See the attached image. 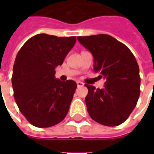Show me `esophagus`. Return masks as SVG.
Instances as JSON below:
<instances>
[{
    "instance_id": "1",
    "label": "esophagus",
    "mask_w": 154,
    "mask_h": 154,
    "mask_svg": "<svg viewBox=\"0 0 154 154\" xmlns=\"http://www.w3.org/2000/svg\"><path fill=\"white\" fill-rule=\"evenodd\" d=\"M77 87H83L84 86V83L82 82H80V81H77Z\"/></svg>"
}]
</instances>
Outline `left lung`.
I'll use <instances>...</instances> for the list:
<instances>
[{"mask_svg":"<svg viewBox=\"0 0 154 154\" xmlns=\"http://www.w3.org/2000/svg\"><path fill=\"white\" fill-rule=\"evenodd\" d=\"M77 40L92 54L94 71L106 79L99 89L86 84L85 98L91 118L106 126H117L128 119L140 94L139 65L129 48L108 35L78 36Z\"/></svg>","mask_w":154,"mask_h":154,"instance_id":"8db88e82","label":"left lung"}]
</instances>
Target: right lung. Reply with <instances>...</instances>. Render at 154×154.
I'll return each mask as SVG.
<instances>
[{
	"mask_svg": "<svg viewBox=\"0 0 154 154\" xmlns=\"http://www.w3.org/2000/svg\"><path fill=\"white\" fill-rule=\"evenodd\" d=\"M77 38L39 34L25 42L15 57L12 74L14 97L22 115L38 128L51 127L67 116L77 83L55 78Z\"/></svg>",
	"mask_w": 154,
	"mask_h": 154,
	"instance_id": "add662e5",
	"label": "right lung"
}]
</instances>
